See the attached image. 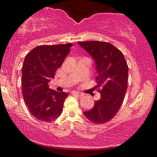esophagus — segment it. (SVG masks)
<instances>
[{
  "label": "esophagus",
  "instance_id": "obj_1",
  "mask_svg": "<svg viewBox=\"0 0 157 157\" xmlns=\"http://www.w3.org/2000/svg\"><path fill=\"white\" fill-rule=\"evenodd\" d=\"M71 94H73V95H76V96H79V97H80V96H82L83 95V94L81 93V92H78V91H72V92H71Z\"/></svg>",
  "mask_w": 157,
  "mask_h": 157
}]
</instances>
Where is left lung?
Segmentation results:
<instances>
[{
    "mask_svg": "<svg viewBox=\"0 0 157 157\" xmlns=\"http://www.w3.org/2000/svg\"><path fill=\"white\" fill-rule=\"evenodd\" d=\"M78 44L95 61L97 87H101L100 99L83 113L94 124L106 123L117 114L124 101L127 90V63L121 51L109 43L93 40Z\"/></svg>",
    "mask_w": 157,
    "mask_h": 157,
    "instance_id": "8db88e82",
    "label": "left lung"
}]
</instances>
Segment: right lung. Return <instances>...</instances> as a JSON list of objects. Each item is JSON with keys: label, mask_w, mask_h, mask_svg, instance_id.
Here are the masks:
<instances>
[{"label": "right lung", "mask_w": 157, "mask_h": 157, "mask_svg": "<svg viewBox=\"0 0 157 157\" xmlns=\"http://www.w3.org/2000/svg\"><path fill=\"white\" fill-rule=\"evenodd\" d=\"M72 44L44 45L25 56L22 68V90L30 112L43 121L56 119L63 111L66 92L49 89L48 82L70 52Z\"/></svg>", "instance_id": "1"}]
</instances>
